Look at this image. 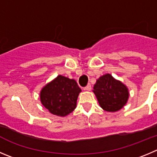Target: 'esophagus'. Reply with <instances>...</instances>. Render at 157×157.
I'll return each instance as SVG.
<instances>
[{
  "mask_svg": "<svg viewBox=\"0 0 157 157\" xmlns=\"http://www.w3.org/2000/svg\"><path fill=\"white\" fill-rule=\"evenodd\" d=\"M83 90H91V86H90V84H87V85L84 88H83Z\"/></svg>",
  "mask_w": 157,
  "mask_h": 157,
  "instance_id": "esophagus-1",
  "label": "esophagus"
}]
</instances>
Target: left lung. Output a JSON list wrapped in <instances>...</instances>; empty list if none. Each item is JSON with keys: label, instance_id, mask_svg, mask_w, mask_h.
Wrapping results in <instances>:
<instances>
[{"label": "left lung", "instance_id": "1", "mask_svg": "<svg viewBox=\"0 0 157 157\" xmlns=\"http://www.w3.org/2000/svg\"><path fill=\"white\" fill-rule=\"evenodd\" d=\"M93 92L99 105L108 112H115L126 105L129 98L128 88L110 74L101 76L94 85Z\"/></svg>", "mask_w": 157, "mask_h": 157}]
</instances>
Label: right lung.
I'll use <instances>...</instances> for the list:
<instances>
[{"label":"right lung","mask_w":157,"mask_h":157,"mask_svg":"<svg viewBox=\"0 0 157 157\" xmlns=\"http://www.w3.org/2000/svg\"><path fill=\"white\" fill-rule=\"evenodd\" d=\"M81 89L74 79L58 75L40 91L42 105L52 115L65 117L74 112Z\"/></svg>","instance_id":"obj_1"}]
</instances>
